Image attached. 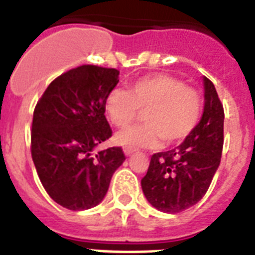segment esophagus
<instances>
[{
    "label": "esophagus",
    "mask_w": 255,
    "mask_h": 255,
    "mask_svg": "<svg viewBox=\"0 0 255 255\" xmlns=\"http://www.w3.org/2000/svg\"><path fill=\"white\" fill-rule=\"evenodd\" d=\"M135 151V149H133V147H129V146H125L124 147V153H125V155H131Z\"/></svg>",
    "instance_id": "obj_1"
}]
</instances>
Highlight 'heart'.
Masks as SVG:
<instances>
[{"label":"heart","instance_id":"1","mask_svg":"<svg viewBox=\"0 0 255 255\" xmlns=\"http://www.w3.org/2000/svg\"><path fill=\"white\" fill-rule=\"evenodd\" d=\"M203 100L195 89L167 74L138 78L128 90L113 89L106 96L105 112L117 128H125L143 113V125L122 130L116 135L120 145L157 147L161 141L177 143L191 134L202 117Z\"/></svg>","mask_w":255,"mask_h":255}]
</instances>
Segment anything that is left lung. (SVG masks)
Returning <instances> with one entry per match:
<instances>
[{"mask_svg":"<svg viewBox=\"0 0 255 255\" xmlns=\"http://www.w3.org/2000/svg\"><path fill=\"white\" fill-rule=\"evenodd\" d=\"M205 108L201 121L175 149L151 155L141 179L142 191L155 209L179 213L206 194L220 166L224 146V106L214 85L203 77Z\"/></svg>","mask_w":255,"mask_h":255,"instance_id":"8db88e82","label":"left lung"}]
</instances>
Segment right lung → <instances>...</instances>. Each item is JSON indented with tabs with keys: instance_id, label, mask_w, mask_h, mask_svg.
Returning <instances> with one entry per match:
<instances>
[{
	"instance_id": "right-lung-1",
	"label": "right lung",
	"mask_w": 255,
	"mask_h": 255,
	"mask_svg": "<svg viewBox=\"0 0 255 255\" xmlns=\"http://www.w3.org/2000/svg\"><path fill=\"white\" fill-rule=\"evenodd\" d=\"M118 76L117 69L82 65L52 81L35 105L31 158L47 194L69 210L98 205L125 161L120 146L92 155L112 137L105 100Z\"/></svg>"
}]
</instances>
